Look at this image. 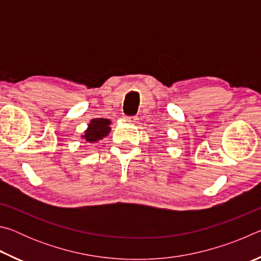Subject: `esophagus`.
I'll return each instance as SVG.
<instances>
[{"label":"esophagus","instance_id":"esophagus-1","mask_svg":"<svg viewBox=\"0 0 261 261\" xmlns=\"http://www.w3.org/2000/svg\"><path fill=\"white\" fill-rule=\"evenodd\" d=\"M123 118H124V120L127 122H136V120H137L136 116H123Z\"/></svg>","mask_w":261,"mask_h":261}]
</instances>
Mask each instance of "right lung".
I'll use <instances>...</instances> for the list:
<instances>
[{
  "mask_svg": "<svg viewBox=\"0 0 261 261\" xmlns=\"http://www.w3.org/2000/svg\"><path fill=\"white\" fill-rule=\"evenodd\" d=\"M110 121L105 120V118H94L92 120L90 124H88L87 130L85 131L83 138H85L88 143H93V141H98L102 139L105 136H107L110 131Z\"/></svg>",
  "mask_w": 261,
  "mask_h": 261,
  "instance_id": "right-lung-1",
  "label": "right lung"
}]
</instances>
